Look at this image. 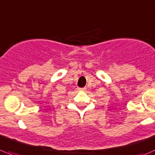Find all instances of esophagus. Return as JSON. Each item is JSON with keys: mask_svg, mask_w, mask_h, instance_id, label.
Here are the masks:
<instances>
[{"mask_svg": "<svg viewBox=\"0 0 155 155\" xmlns=\"http://www.w3.org/2000/svg\"><path fill=\"white\" fill-rule=\"evenodd\" d=\"M78 90H85V88H78Z\"/></svg>", "mask_w": 155, "mask_h": 155, "instance_id": "1", "label": "esophagus"}]
</instances>
